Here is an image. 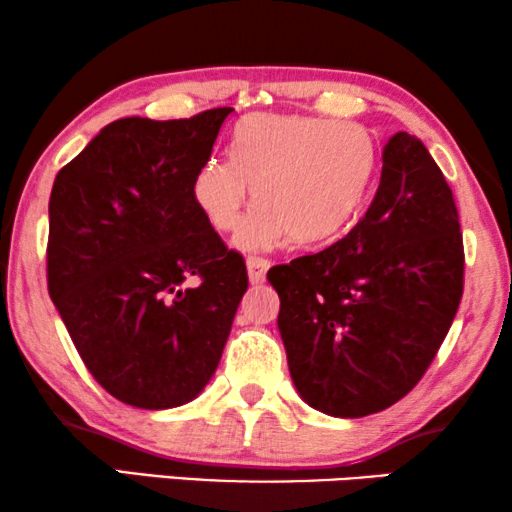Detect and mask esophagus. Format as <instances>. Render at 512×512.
<instances>
[{
  "instance_id": "obj_1",
  "label": "esophagus",
  "mask_w": 512,
  "mask_h": 512,
  "mask_svg": "<svg viewBox=\"0 0 512 512\" xmlns=\"http://www.w3.org/2000/svg\"><path fill=\"white\" fill-rule=\"evenodd\" d=\"M247 270H249V282L251 284H261V282H265V275H268V270H270V261H268V258L249 256L247 258Z\"/></svg>"
}]
</instances>
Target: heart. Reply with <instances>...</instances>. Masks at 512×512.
<instances>
[{"mask_svg":"<svg viewBox=\"0 0 512 512\" xmlns=\"http://www.w3.org/2000/svg\"><path fill=\"white\" fill-rule=\"evenodd\" d=\"M377 172L380 146L366 125L251 114L237 125L233 158L212 156L195 172L193 200L209 226L228 235L256 197L262 207L235 237L244 251L275 249L291 237L319 244L354 221Z\"/></svg>","mask_w":512,"mask_h":512,"instance_id":"heart-1","label":"heart"}]
</instances>
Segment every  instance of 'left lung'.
<instances>
[{"label": "left lung", "mask_w": 512, "mask_h": 512, "mask_svg": "<svg viewBox=\"0 0 512 512\" xmlns=\"http://www.w3.org/2000/svg\"><path fill=\"white\" fill-rule=\"evenodd\" d=\"M268 279L293 384L314 410L354 419L410 394L464 293L459 212L426 146L396 132L361 221Z\"/></svg>", "instance_id": "8db88e82"}]
</instances>
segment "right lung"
I'll return each mask as SVG.
<instances>
[{
    "label": "right lung",
    "instance_id": "obj_1",
    "mask_svg": "<svg viewBox=\"0 0 512 512\" xmlns=\"http://www.w3.org/2000/svg\"><path fill=\"white\" fill-rule=\"evenodd\" d=\"M230 111L121 118L55 177L48 293L90 375L135 408H177L205 389L249 286L244 258L193 200Z\"/></svg>",
    "mask_w": 512,
    "mask_h": 512
}]
</instances>
